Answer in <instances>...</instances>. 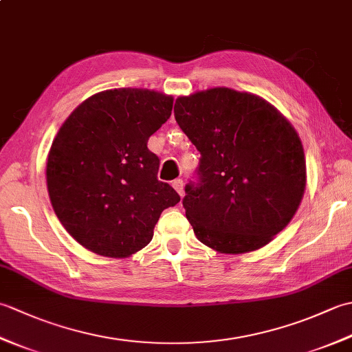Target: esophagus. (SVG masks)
I'll return each instance as SVG.
<instances>
[{
	"label": "esophagus",
	"mask_w": 352,
	"mask_h": 352,
	"mask_svg": "<svg viewBox=\"0 0 352 352\" xmlns=\"http://www.w3.org/2000/svg\"><path fill=\"white\" fill-rule=\"evenodd\" d=\"M172 186H174V189H175L178 193H180V197H183L184 190H183V180H182V178H177V180L172 182Z\"/></svg>",
	"instance_id": "1"
}]
</instances>
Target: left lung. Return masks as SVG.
Listing matches in <instances>:
<instances>
[{
  "label": "left lung",
  "mask_w": 352,
  "mask_h": 352,
  "mask_svg": "<svg viewBox=\"0 0 352 352\" xmlns=\"http://www.w3.org/2000/svg\"><path fill=\"white\" fill-rule=\"evenodd\" d=\"M174 115L201 154L183 198L198 241L226 254L271 242L305 189L304 149L294 126L260 96L228 87L180 96Z\"/></svg>",
  "instance_id": "1"
}]
</instances>
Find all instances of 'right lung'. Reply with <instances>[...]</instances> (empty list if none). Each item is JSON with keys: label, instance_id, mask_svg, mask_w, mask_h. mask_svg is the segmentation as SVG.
I'll use <instances>...</instances> for the list:
<instances>
[{"label": "right lung", "instance_id": "1", "mask_svg": "<svg viewBox=\"0 0 352 352\" xmlns=\"http://www.w3.org/2000/svg\"><path fill=\"white\" fill-rule=\"evenodd\" d=\"M172 96L148 89L100 92L72 111L52 142L47 186L66 231L104 257H129L153 239L180 195L157 178L148 139L168 121Z\"/></svg>", "mask_w": 352, "mask_h": 352}]
</instances>
